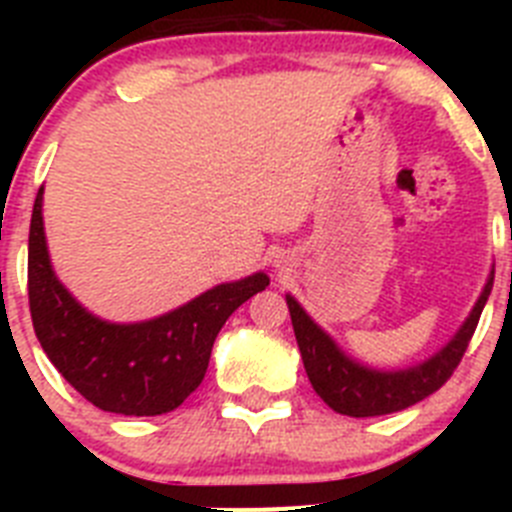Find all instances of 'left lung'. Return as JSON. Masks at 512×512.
Here are the masks:
<instances>
[{
	"label": "left lung",
	"instance_id": "1",
	"mask_svg": "<svg viewBox=\"0 0 512 512\" xmlns=\"http://www.w3.org/2000/svg\"><path fill=\"white\" fill-rule=\"evenodd\" d=\"M490 289L492 277L485 284V292L474 305L467 323L461 325V330L454 336V341L443 351H438L433 359L415 366V369H405V372H374V369H364V366L348 361L338 351L336 343L307 318V312L292 297H287L297 346H300L312 390L323 397L328 408L341 415H351V418L397 413V410H405L415 402L425 400L428 395L441 390L459 366L461 356H464L474 330H477L479 315H482V307L490 297Z\"/></svg>",
	"mask_w": 512,
	"mask_h": 512
}]
</instances>
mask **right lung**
Listing matches in <instances>:
<instances>
[{
	"mask_svg": "<svg viewBox=\"0 0 512 512\" xmlns=\"http://www.w3.org/2000/svg\"><path fill=\"white\" fill-rule=\"evenodd\" d=\"M38 189L27 241V300L40 346L61 377L92 405L120 415H164L205 379L212 343L269 277L220 284L189 305L148 323L115 325L89 315L63 289L48 261Z\"/></svg>",
	"mask_w": 512,
	"mask_h": 512,
	"instance_id": "1",
	"label": "right lung"
}]
</instances>
